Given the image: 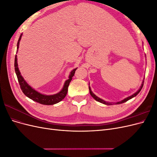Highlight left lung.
<instances>
[{"instance_id": "8db88e82", "label": "left lung", "mask_w": 157, "mask_h": 157, "mask_svg": "<svg viewBox=\"0 0 157 157\" xmlns=\"http://www.w3.org/2000/svg\"><path fill=\"white\" fill-rule=\"evenodd\" d=\"M89 86H90V84H89ZM143 86H144V81H143V82H142V84H141V86L140 88L138 90H137V91L136 93H134V94L132 95V96H129V97H128V98H125L124 99H123V100H122V101H118V102H117V103H113V104H121V103H124V102H126V101H127L129 100V99H130L133 98L134 97L136 96L138 94L140 93V92L141 91V88H143ZM89 90H90V95H91V96L93 97V98L96 99V101H99V102H100V103H101L105 104V105H113V104H112L111 103H108V102H106L105 101L103 100V99H101V98H98V96H96V95H95V94L92 92L91 88H90V86H89Z\"/></svg>"}]
</instances>
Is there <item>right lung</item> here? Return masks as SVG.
<instances>
[{
  "mask_svg": "<svg viewBox=\"0 0 157 157\" xmlns=\"http://www.w3.org/2000/svg\"><path fill=\"white\" fill-rule=\"evenodd\" d=\"M22 34H21L20 38H19V40L17 41V50L19 48V45H20V41L21 39ZM14 67H15V71L16 74L17 75V80L19 84L20 85V88L27 97L31 99L32 100L35 101L37 103H39L42 105H54V104L58 103L59 101H61L62 99L65 98V97L67 95V91H68V86L69 85L70 82L72 80V77L74 76L75 71L77 70V68L73 69L71 72L70 73V75L69 76V79H67L64 83L63 87L62 90L58 93H57L54 95H44L39 93V92L36 91L35 90L32 88L29 84L27 83V82L23 78L22 76L21 75L20 71L19 70L18 68V65H17V56H15V62H14Z\"/></svg>",
  "mask_w": 157,
  "mask_h": 157,
  "instance_id": "add662e5",
  "label": "right lung"
}]
</instances>
